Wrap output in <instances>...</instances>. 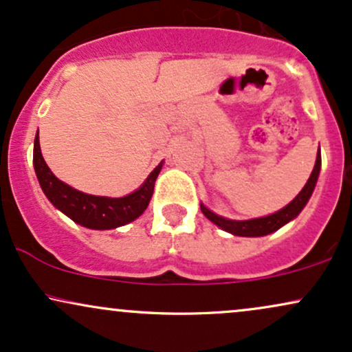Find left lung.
Instances as JSON below:
<instances>
[{"label":"left lung","instance_id":"obj_1","mask_svg":"<svg viewBox=\"0 0 352 352\" xmlns=\"http://www.w3.org/2000/svg\"><path fill=\"white\" fill-rule=\"evenodd\" d=\"M319 170H321V153H318L316 164H314L313 172H311L308 182L302 187V190L296 195V199L289 201L285 208L278 210L276 213H272L268 217L261 218H253V220H228V218H223L217 213H213L212 210H208L204 204H200L201 212L204 215L208 218L210 221L220 227L225 232L232 233V235L236 236H265L270 235V233L280 230L283 225H286L288 221H292L301 213V210L305 208V205L308 204L311 193H313L314 187H316V182L319 177Z\"/></svg>","mask_w":352,"mask_h":352}]
</instances>
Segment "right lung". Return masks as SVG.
<instances>
[{
  "label": "right lung",
  "instance_id": "1",
  "mask_svg": "<svg viewBox=\"0 0 352 352\" xmlns=\"http://www.w3.org/2000/svg\"><path fill=\"white\" fill-rule=\"evenodd\" d=\"M33 164L44 195L56 208L69 217L72 221L86 228L111 230L131 223L145 212V208L148 207V201L152 199L155 179L164 162H160L153 168L147 180L135 192L120 197V199L89 195V193L79 192V190L60 182L44 162L38 134L34 139Z\"/></svg>",
  "mask_w": 352,
  "mask_h": 352
}]
</instances>
